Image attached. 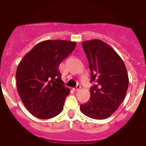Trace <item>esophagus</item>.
I'll use <instances>...</instances> for the list:
<instances>
[{
  "label": "esophagus",
  "mask_w": 146,
  "mask_h": 146,
  "mask_svg": "<svg viewBox=\"0 0 146 146\" xmlns=\"http://www.w3.org/2000/svg\"><path fill=\"white\" fill-rule=\"evenodd\" d=\"M80 88H81V86H80V85H77V86H76L75 88H74V91H78Z\"/></svg>",
  "instance_id": "1"
}]
</instances>
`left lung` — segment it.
Segmentation results:
<instances>
[{"instance_id":"1","label":"left lung","mask_w":146,"mask_h":146,"mask_svg":"<svg viewBox=\"0 0 146 146\" xmlns=\"http://www.w3.org/2000/svg\"><path fill=\"white\" fill-rule=\"evenodd\" d=\"M91 70V97L80 104V110L94 119H105L121 105L129 86L123 60L109 45L99 39L82 43Z\"/></svg>"}]
</instances>
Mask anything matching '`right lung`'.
<instances>
[{"instance_id":"right-lung-1","label":"right lung","mask_w":146,"mask_h":146,"mask_svg":"<svg viewBox=\"0 0 146 146\" xmlns=\"http://www.w3.org/2000/svg\"><path fill=\"white\" fill-rule=\"evenodd\" d=\"M76 42L47 40L37 44L23 58L16 72L22 102L36 118L48 119L64 110L70 90L60 79L59 65L75 48Z\"/></svg>"}]
</instances>
